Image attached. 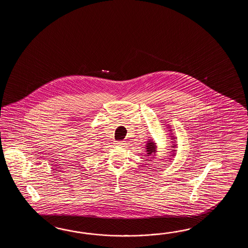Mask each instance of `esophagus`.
Here are the masks:
<instances>
[{
  "label": "esophagus",
  "instance_id": "1",
  "mask_svg": "<svg viewBox=\"0 0 248 248\" xmlns=\"http://www.w3.org/2000/svg\"><path fill=\"white\" fill-rule=\"evenodd\" d=\"M114 144H116L117 146H123L125 144V142H123V141H117Z\"/></svg>",
  "mask_w": 248,
  "mask_h": 248
}]
</instances>
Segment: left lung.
<instances>
[{
  "label": "left lung",
  "instance_id": "left-lung-1",
  "mask_svg": "<svg viewBox=\"0 0 248 248\" xmlns=\"http://www.w3.org/2000/svg\"><path fill=\"white\" fill-rule=\"evenodd\" d=\"M168 125H169V124H168ZM166 127H168V128H169V130H168V131L170 132V137H171L170 139H171V140H173V142H171L173 144L171 145L172 151L170 152L171 154L169 155V157H174V155L176 154L175 153H176V151H177V150H175V148H177V145H176L177 143H176V141H175V139H176L177 137H174V135H173L174 133H172L173 130L171 129V126L169 125V126H166ZM144 149H145V153H146L145 156L147 157L146 160L153 161L152 159H149V158H150L151 156H153V157H152L153 158H156V156H157V153H158V151H157V150H158L157 143L153 141V139H148V141L146 142V144H145V148H144ZM169 160H168V161H170V160L172 159V158H169Z\"/></svg>",
  "mask_w": 248,
  "mask_h": 248
}]
</instances>
